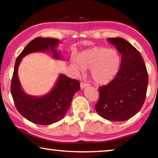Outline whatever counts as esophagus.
Masks as SVG:
<instances>
[{"instance_id": "1", "label": "esophagus", "mask_w": 158, "mask_h": 158, "mask_svg": "<svg viewBox=\"0 0 158 158\" xmlns=\"http://www.w3.org/2000/svg\"><path fill=\"white\" fill-rule=\"evenodd\" d=\"M89 84H87V83L81 82V84H80V87H81V89H84V88H85V87H87V86H89Z\"/></svg>"}]
</instances>
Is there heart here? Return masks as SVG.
Segmentation results:
<instances>
[{
  "label": "heart",
  "mask_w": 158,
  "mask_h": 158,
  "mask_svg": "<svg viewBox=\"0 0 158 158\" xmlns=\"http://www.w3.org/2000/svg\"><path fill=\"white\" fill-rule=\"evenodd\" d=\"M121 56L115 50L105 47H94L85 50L71 60L76 69H90L94 82L106 85L113 80L121 66Z\"/></svg>",
  "instance_id": "obj_1"
}]
</instances>
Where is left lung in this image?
Masks as SVG:
<instances>
[{
  "mask_svg": "<svg viewBox=\"0 0 158 158\" xmlns=\"http://www.w3.org/2000/svg\"><path fill=\"white\" fill-rule=\"evenodd\" d=\"M121 54L116 77L99 88L95 110L109 121H123L136 114L144 104L148 86V73L139 52L121 37L108 38Z\"/></svg>",
  "mask_w": 158,
  "mask_h": 158,
  "instance_id": "obj_1",
  "label": "left lung"
}]
</instances>
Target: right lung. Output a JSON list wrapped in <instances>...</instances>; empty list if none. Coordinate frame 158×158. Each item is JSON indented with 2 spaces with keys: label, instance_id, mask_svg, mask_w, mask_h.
<instances>
[{
  "label": "right lung",
  "instance_id": "add662e5",
  "mask_svg": "<svg viewBox=\"0 0 158 158\" xmlns=\"http://www.w3.org/2000/svg\"><path fill=\"white\" fill-rule=\"evenodd\" d=\"M58 39L37 37L22 50L16 60L10 92L19 113L28 121L39 125H50L59 121L70 108L73 97L80 89L79 81L60 73L56 85L45 95L35 97L23 91L18 77V68L22 58L35 52H51L55 59H61V55L56 50Z\"/></svg>",
  "mask_w": 158,
  "mask_h": 158
}]
</instances>
